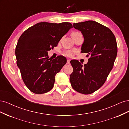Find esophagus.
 Instances as JSON below:
<instances>
[{
	"mask_svg": "<svg viewBox=\"0 0 129 129\" xmlns=\"http://www.w3.org/2000/svg\"><path fill=\"white\" fill-rule=\"evenodd\" d=\"M70 61H71V60L69 59V58H67V64H69V63Z\"/></svg>",
	"mask_w": 129,
	"mask_h": 129,
	"instance_id": "34e87169",
	"label": "esophagus"
}]
</instances>
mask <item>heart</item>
I'll use <instances>...</instances> for the list:
<instances>
[{
  "mask_svg": "<svg viewBox=\"0 0 129 129\" xmlns=\"http://www.w3.org/2000/svg\"><path fill=\"white\" fill-rule=\"evenodd\" d=\"M77 33V32H73L72 33ZM66 54L67 55L69 56H72L73 55V52H67L66 53Z\"/></svg>",
  "mask_w": 129,
  "mask_h": 129,
  "instance_id": "b5f03b06",
  "label": "heart"
}]
</instances>
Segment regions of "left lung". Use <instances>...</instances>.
Returning <instances> with one entry per match:
<instances>
[{
  "mask_svg": "<svg viewBox=\"0 0 129 129\" xmlns=\"http://www.w3.org/2000/svg\"><path fill=\"white\" fill-rule=\"evenodd\" d=\"M73 27L83 34L81 52L91 57L84 65L76 60L71 61L73 72L70 82L78 92L90 94L102 86L114 66L117 54L116 38L110 29L95 21L76 23Z\"/></svg>",
  "mask_w": 129,
  "mask_h": 129,
  "instance_id": "obj_1",
  "label": "left lung"
}]
</instances>
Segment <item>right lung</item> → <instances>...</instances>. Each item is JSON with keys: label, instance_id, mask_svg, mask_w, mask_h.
<instances>
[{"label": "right lung", "instance_id": "right-lung-1", "mask_svg": "<svg viewBox=\"0 0 129 129\" xmlns=\"http://www.w3.org/2000/svg\"><path fill=\"white\" fill-rule=\"evenodd\" d=\"M72 28L69 22H42L29 27L19 38L15 52L17 64L23 81L32 92L42 94L53 88L56 74L67 59L60 55L51 60L48 51Z\"/></svg>", "mask_w": 129, "mask_h": 129}]
</instances>
